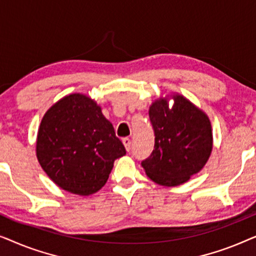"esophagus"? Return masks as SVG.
<instances>
[{"instance_id": "obj_1", "label": "esophagus", "mask_w": 256, "mask_h": 256, "mask_svg": "<svg viewBox=\"0 0 256 256\" xmlns=\"http://www.w3.org/2000/svg\"><path fill=\"white\" fill-rule=\"evenodd\" d=\"M122 143H124L126 150H127V152H130V149H132V141H130V140L124 138V140H122Z\"/></svg>"}]
</instances>
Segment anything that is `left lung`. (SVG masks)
<instances>
[{
    "label": "left lung",
    "mask_w": 256,
    "mask_h": 256,
    "mask_svg": "<svg viewBox=\"0 0 256 256\" xmlns=\"http://www.w3.org/2000/svg\"><path fill=\"white\" fill-rule=\"evenodd\" d=\"M160 98L149 108L155 132V146L148 158L142 160L146 176L163 186H177L200 171L213 146L211 122L208 115L191 101L174 94Z\"/></svg>",
    "instance_id": "left-lung-1"
}]
</instances>
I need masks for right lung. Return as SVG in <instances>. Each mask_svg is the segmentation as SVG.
Here are the masks:
<instances>
[{
	"instance_id": "obj_1",
	"label": "right lung",
	"mask_w": 256,
	"mask_h": 256,
	"mask_svg": "<svg viewBox=\"0 0 256 256\" xmlns=\"http://www.w3.org/2000/svg\"><path fill=\"white\" fill-rule=\"evenodd\" d=\"M36 155L59 188L90 196L106 184L114 160L126 155V149L101 107L74 93L57 101L42 118Z\"/></svg>"
}]
</instances>
